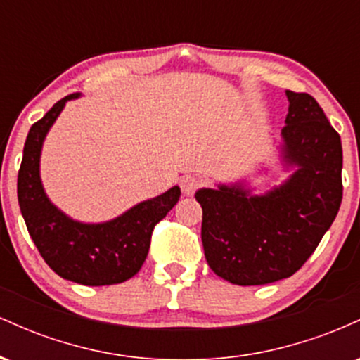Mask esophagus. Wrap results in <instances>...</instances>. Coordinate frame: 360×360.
Returning a JSON list of instances; mask_svg holds the SVG:
<instances>
[{
  "mask_svg": "<svg viewBox=\"0 0 360 360\" xmlns=\"http://www.w3.org/2000/svg\"><path fill=\"white\" fill-rule=\"evenodd\" d=\"M200 186H201V181L194 176H184L183 179H181V189H183L186 196H191Z\"/></svg>",
  "mask_w": 360,
  "mask_h": 360,
  "instance_id": "esophagus-1",
  "label": "esophagus"
}]
</instances>
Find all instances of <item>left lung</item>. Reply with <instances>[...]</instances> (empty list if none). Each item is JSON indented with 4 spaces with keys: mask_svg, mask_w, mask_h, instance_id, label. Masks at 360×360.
Returning a JSON list of instances; mask_svg holds the SVG:
<instances>
[{
    "mask_svg": "<svg viewBox=\"0 0 360 360\" xmlns=\"http://www.w3.org/2000/svg\"><path fill=\"white\" fill-rule=\"evenodd\" d=\"M288 115L276 142L288 177L259 193L250 177L200 188L205 257L217 276L238 286L286 279L307 262L342 203V142L316 100L286 91ZM272 174L260 166L255 176ZM278 176V174H276ZM276 179L274 176H271Z\"/></svg>",
    "mask_w": 360,
    "mask_h": 360,
    "instance_id": "left-lung-1",
    "label": "left lung"
}]
</instances>
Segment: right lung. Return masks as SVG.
<instances>
[{
    "label": "right lung",
    "mask_w": 360,
    "mask_h": 360,
    "mask_svg": "<svg viewBox=\"0 0 360 360\" xmlns=\"http://www.w3.org/2000/svg\"><path fill=\"white\" fill-rule=\"evenodd\" d=\"M81 93L57 101L34 123L23 147L18 172V203L28 233L49 267L60 278L84 286H110L134 278L146 262L154 226L179 201V186L150 200L140 201L106 221L74 220L45 193L40 157L45 137L65 103Z\"/></svg>",
    "instance_id": "1"
}]
</instances>
